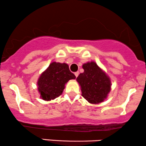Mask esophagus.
Wrapping results in <instances>:
<instances>
[{
  "label": "esophagus",
  "instance_id": "1",
  "mask_svg": "<svg viewBox=\"0 0 146 146\" xmlns=\"http://www.w3.org/2000/svg\"><path fill=\"white\" fill-rule=\"evenodd\" d=\"M78 74H79V72H74V75L76 76V77H78Z\"/></svg>",
  "mask_w": 146,
  "mask_h": 146
}]
</instances>
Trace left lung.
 <instances>
[{
  "label": "left lung",
  "instance_id": "8db88e82",
  "mask_svg": "<svg viewBox=\"0 0 146 146\" xmlns=\"http://www.w3.org/2000/svg\"><path fill=\"white\" fill-rule=\"evenodd\" d=\"M84 72L76 78L82 96L91 104H99L107 99L111 90L110 77L94 61L83 65Z\"/></svg>",
  "mask_w": 146,
  "mask_h": 146
}]
</instances>
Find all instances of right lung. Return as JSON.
Wrapping results in <instances>:
<instances>
[{"instance_id":"1","label":"right lung","mask_w":146,"mask_h":146,"mask_svg":"<svg viewBox=\"0 0 146 146\" xmlns=\"http://www.w3.org/2000/svg\"><path fill=\"white\" fill-rule=\"evenodd\" d=\"M76 76L70 71L66 63H51L37 80V90L40 98L46 101L54 100L61 95L65 85L70 80Z\"/></svg>"}]
</instances>
